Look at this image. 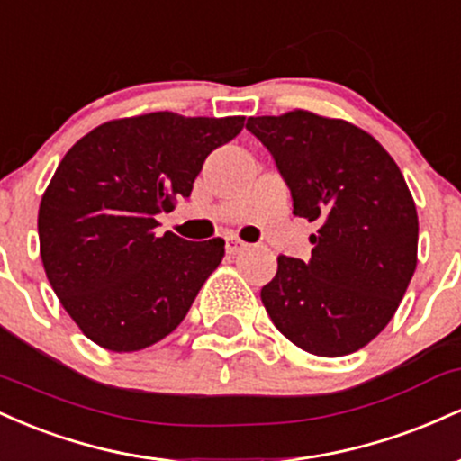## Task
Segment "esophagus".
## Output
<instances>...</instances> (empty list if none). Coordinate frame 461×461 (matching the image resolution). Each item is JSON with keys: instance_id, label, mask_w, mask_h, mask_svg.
Here are the masks:
<instances>
[{"instance_id": "34e87169", "label": "esophagus", "mask_w": 461, "mask_h": 461, "mask_svg": "<svg viewBox=\"0 0 461 461\" xmlns=\"http://www.w3.org/2000/svg\"><path fill=\"white\" fill-rule=\"evenodd\" d=\"M227 253H231V256H236V253H240V251H245L247 249V245L245 242H240V240H234V238H231V240H227Z\"/></svg>"}]
</instances>
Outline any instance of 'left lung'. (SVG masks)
Masks as SVG:
<instances>
[{"mask_svg":"<svg viewBox=\"0 0 461 461\" xmlns=\"http://www.w3.org/2000/svg\"><path fill=\"white\" fill-rule=\"evenodd\" d=\"M293 212L319 225L312 258H277L260 297L279 331L303 351L340 357L388 325L416 271L418 214L403 173L373 136L308 110L251 116Z\"/></svg>","mask_w":461,"mask_h":461,"instance_id":"8db88e82","label":"left lung"}]
</instances>
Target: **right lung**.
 <instances>
[{
	"mask_svg": "<svg viewBox=\"0 0 461 461\" xmlns=\"http://www.w3.org/2000/svg\"><path fill=\"white\" fill-rule=\"evenodd\" d=\"M242 128L245 116L114 119L58 164L39 208L41 260L62 308L95 345L140 351L188 314L225 240L156 236V216L190 197L205 158Z\"/></svg>",
	"mask_w": 461,
	"mask_h": 461,
	"instance_id": "obj_1",
	"label": "right lung"
}]
</instances>
